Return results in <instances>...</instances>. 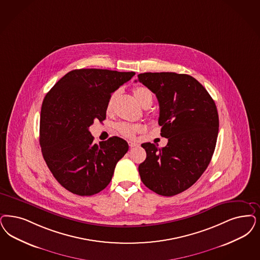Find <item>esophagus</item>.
Returning a JSON list of instances; mask_svg holds the SVG:
<instances>
[{
  "instance_id": "34e87169",
  "label": "esophagus",
  "mask_w": 260,
  "mask_h": 260,
  "mask_svg": "<svg viewBox=\"0 0 260 260\" xmlns=\"http://www.w3.org/2000/svg\"><path fill=\"white\" fill-rule=\"evenodd\" d=\"M128 146H129L131 148H135V147H136V146H137V143H135V142H133V141H129V142H128Z\"/></svg>"
}]
</instances>
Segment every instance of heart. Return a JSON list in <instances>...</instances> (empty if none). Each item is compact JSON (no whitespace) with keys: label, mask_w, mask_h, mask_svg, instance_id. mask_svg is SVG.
I'll list each match as a JSON object with an SVG mask.
<instances>
[{"label":"heart","mask_w":260,"mask_h":260,"mask_svg":"<svg viewBox=\"0 0 260 260\" xmlns=\"http://www.w3.org/2000/svg\"><path fill=\"white\" fill-rule=\"evenodd\" d=\"M134 94L137 102L143 107L147 108L150 107L152 103V94L150 90L147 87L144 86H137L134 89ZM117 96H118V92H114L111 94V96L109 97L108 101V105H107V111L110 112L113 108L114 103L116 101ZM142 125H134V124H127V123H120L117 125V129L118 132L122 135H124L125 137L132 138L134 137L136 133L142 131Z\"/></svg>","instance_id":"b5f03b06"}]
</instances>
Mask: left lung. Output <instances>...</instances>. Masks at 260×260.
<instances>
[{"mask_svg": "<svg viewBox=\"0 0 260 260\" xmlns=\"http://www.w3.org/2000/svg\"><path fill=\"white\" fill-rule=\"evenodd\" d=\"M138 81L155 94L160 135L168 138L163 148L141 145L147 157L139 175L156 194L175 196L191 187L211 160L219 131L217 108L206 88L186 74L143 73Z\"/></svg>", "mask_w": 260, "mask_h": 260, "instance_id": "8db88e82", "label": "left lung"}]
</instances>
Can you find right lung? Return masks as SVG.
<instances>
[{"instance_id": "add662e5", "label": "right lung", "mask_w": 260, "mask_h": 260, "mask_svg": "<svg viewBox=\"0 0 260 260\" xmlns=\"http://www.w3.org/2000/svg\"><path fill=\"white\" fill-rule=\"evenodd\" d=\"M135 72L77 69L67 73L42 103L39 142L54 179L79 196H91L106 188L117 162L128 150L117 136L99 145L89 126L104 121L111 93L129 81Z\"/></svg>"}]
</instances>
